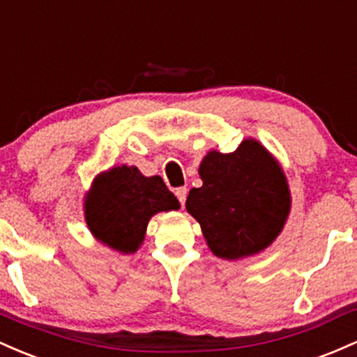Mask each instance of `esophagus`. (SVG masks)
Wrapping results in <instances>:
<instances>
[{"instance_id":"esophagus-1","label":"esophagus","mask_w":357,"mask_h":357,"mask_svg":"<svg viewBox=\"0 0 357 357\" xmlns=\"http://www.w3.org/2000/svg\"><path fill=\"white\" fill-rule=\"evenodd\" d=\"M175 195H177V199L180 200V204H185V199H187V189L185 187H180V189L175 190Z\"/></svg>"}]
</instances>
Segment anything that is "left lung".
<instances>
[{"instance_id":"8db88e82","label":"left lung","mask_w":357,"mask_h":357,"mask_svg":"<svg viewBox=\"0 0 357 357\" xmlns=\"http://www.w3.org/2000/svg\"><path fill=\"white\" fill-rule=\"evenodd\" d=\"M199 175L202 187L190 189L185 207L218 258L255 256L278 238L291 209L290 187L258 139H243L232 153L207 151Z\"/></svg>"}]
</instances>
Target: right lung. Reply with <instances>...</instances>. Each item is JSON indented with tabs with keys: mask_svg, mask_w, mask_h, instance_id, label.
Segmentation results:
<instances>
[{
	"mask_svg": "<svg viewBox=\"0 0 357 357\" xmlns=\"http://www.w3.org/2000/svg\"><path fill=\"white\" fill-rule=\"evenodd\" d=\"M178 209V199L162 177H145L135 165L101 172L84 195L87 229L99 243L121 255L138 251L155 214Z\"/></svg>",
	"mask_w": 357,
	"mask_h": 357,
	"instance_id": "1",
	"label": "right lung"
}]
</instances>
